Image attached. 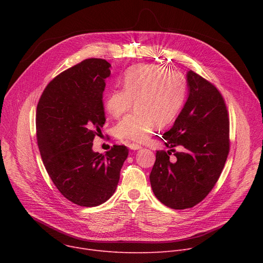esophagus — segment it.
I'll return each instance as SVG.
<instances>
[{
  "label": "esophagus",
  "instance_id": "obj_1",
  "mask_svg": "<svg viewBox=\"0 0 263 263\" xmlns=\"http://www.w3.org/2000/svg\"><path fill=\"white\" fill-rule=\"evenodd\" d=\"M128 146H129V148H130L131 150H139V149H141V148H142V146H141V145H139V144H135V143H130Z\"/></svg>",
  "mask_w": 263,
  "mask_h": 263
}]
</instances>
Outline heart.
I'll use <instances>...</instances> for the list:
<instances>
[{
	"instance_id": "1",
	"label": "heart",
	"mask_w": 263,
	"mask_h": 263,
	"mask_svg": "<svg viewBox=\"0 0 263 263\" xmlns=\"http://www.w3.org/2000/svg\"><path fill=\"white\" fill-rule=\"evenodd\" d=\"M123 89L109 90L104 105L117 118L127 113L135 102L136 110L124 117L115 127L120 140L142 143L158 124L172 123L185 102L187 82L178 71H170L159 65H137L126 71Z\"/></svg>"
}]
</instances>
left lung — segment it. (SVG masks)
I'll return each instance as SVG.
<instances>
[{"instance_id": "8db88e82", "label": "left lung", "mask_w": 263, "mask_h": 263, "mask_svg": "<svg viewBox=\"0 0 263 263\" xmlns=\"http://www.w3.org/2000/svg\"><path fill=\"white\" fill-rule=\"evenodd\" d=\"M189 97L174 126L162 137L149 179L156 197L172 209L192 208L209 194L229 153V119L218 89L196 72L186 74ZM181 145L184 150L173 148ZM172 152L175 161L169 160Z\"/></svg>"}]
</instances>
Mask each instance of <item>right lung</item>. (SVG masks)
<instances>
[{
	"mask_svg": "<svg viewBox=\"0 0 263 263\" xmlns=\"http://www.w3.org/2000/svg\"><path fill=\"white\" fill-rule=\"evenodd\" d=\"M110 64L88 59L55 77L36 110L37 143L45 167L62 195L82 206L105 202L117 187L129 149L114 145L95 153L105 122L103 90Z\"/></svg>",
	"mask_w": 263,
	"mask_h": 263,
	"instance_id": "right-lung-1",
	"label": "right lung"
}]
</instances>
